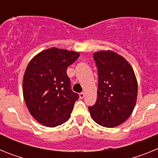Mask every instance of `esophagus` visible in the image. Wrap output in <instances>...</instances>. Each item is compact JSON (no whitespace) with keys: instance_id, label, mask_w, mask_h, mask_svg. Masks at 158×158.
Listing matches in <instances>:
<instances>
[{"instance_id":"34e87169","label":"esophagus","mask_w":158,"mask_h":158,"mask_svg":"<svg viewBox=\"0 0 158 158\" xmlns=\"http://www.w3.org/2000/svg\"><path fill=\"white\" fill-rule=\"evenodd\" d=\"M84 96H85V93H81L80 94H79V97H80L81 99H83Z\"/></svg>"}]
</instances>
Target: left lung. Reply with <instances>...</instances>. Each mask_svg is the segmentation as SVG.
<instances>
[{"label":"left lung","mask_w":158,"mask_h":158,"mask_svg":"<svg viewBox=\"0 0 158 158\" xmlns=\"http://www.w3.org/2000/svg\"><path fill=\"white\" fill-rule=\"evenodd\" d=\"M93 58L98 71V90L89 112L100 126L115 127L133 111L138 95L136 77L129 62L117 53L98 51Z\"/></svg>","instance_id":"8db88e82"}]
</instances>
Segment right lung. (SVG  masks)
<instances>
[{
  "label": "right lung",
  "instance_id": "1",
  "mask_svg": "<svg viewBox=\"0 0 158 158\" xmlns=\"http://www.w3.org/2000/svg\"><path fill=\"white\" fill-rule=\"evenodd\" d=\"M80 54L62 49L41 51L30 61L23 80V94L29 112L36 121L49 127L69 118L79 96L71 90L67 67Z\"/></svg>",
  "mask_w": 158,
  "mask_h": 158
}]
</instances>
